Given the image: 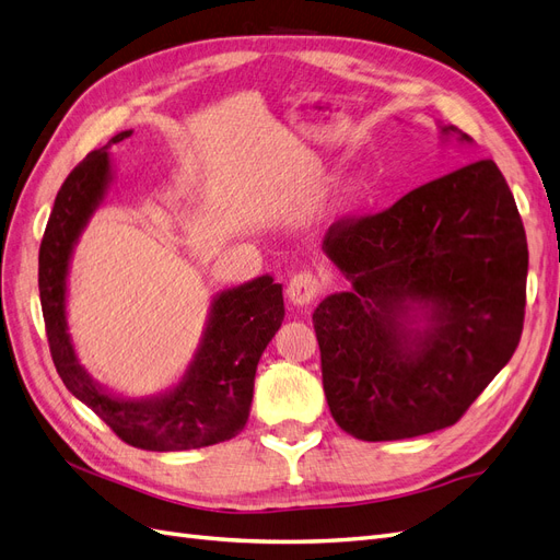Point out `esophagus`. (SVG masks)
Masks as SVG:
<instances>
[{
  "label": "esophagus",
  "mask_w": 560,
  "mask_h": 560,
  "mask_svg": "<svg viewBox=\"0 0 560 560\" xmlns=\"http://www.w3.org/2000/svg\"><path fill=\"white\" fill-rule=\"evenodd\" d=\"M319 292V282L308 270L303 273H296L290 284H287V299H290L292 306H308V303L317 296Z\"/></svg>",
  "instance_id": "1"
}]
</instances>
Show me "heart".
<instances>
[{
    "mask_svg": "<svg viewBox=\"0 0 560 560\" xmlns=\"http://www.w3.org/2000/svg\"><path fill=\"white\" fill-rule=\"evenodd\" d=\"M360 196H362V182L358 177H343L334 186L331 202L336 210H348L360 200Z\"/></svg>",
    "mask_w": 560,
    "mask_h": 560,
    "instance_id": "1",
    "label": "heart"
}]
</instances>
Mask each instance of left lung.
<instances>
[{
    "instance_id": "1",
    "label": "left lung",
    "mask_w": 560,
    "mask_h": 560,
    "mask_svg": "<svg viewBox=\"0 0 560 560\" xmlns=\"http://www.w3.org/2000/svg\"><path fill=\"white\" fill-rule=\"evenodd\" d=\"M439 132L471 144L455 126ZM322 252L352 284L313 313L338 428L395 442L455 425L523 329L528 245L498 165L469 163L338 222Z\"/></svg>"
}]
</instances>
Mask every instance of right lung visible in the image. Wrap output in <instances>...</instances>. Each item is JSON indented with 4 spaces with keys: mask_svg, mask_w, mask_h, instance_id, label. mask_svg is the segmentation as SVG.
<instances>
[{
    "mask_svg": "<svg viewBox=\"0 0 560 560\" xmlns=\"http://www.w3.org/2000/svg\"><path fill=\"white\" fill-rule=\"evenodd\" d=\"M124 130L83 159L65 179L39 247V299L58 374L70 393L126 444L144 451H189L229 442L249 418L261 352L284 319L282 284L254 278L212 296L194 360L177 385L151 397L109 393L81 366L67 325V278L74 247L114 182L109 149Z\"/></svg>",
    "mask_w": 560,
    "mask_h": 560,
    "instance_id": "right-lung-1",
    "label": "right lung"
}]
</instances>
